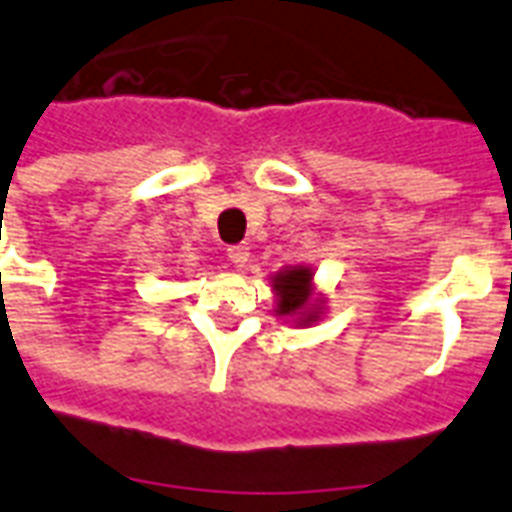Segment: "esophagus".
Masks as SVG:
<instances>
[{
    "mask_svg": "<svg viewBox=\"0 0 512 512\" xmlns=\"http://www.w3.org/2000/svg\"><path fill=\"white\" fill-rule=\"evenodd\" d=\"M248 256H251L248 245H229L227 248V259L232 267H245V264H248Z\"/></svg>",
    "mask_w": 512,
    "mask_h": 512,
    "instance_id": "34e87169",
    "label": "esophagus"
}]
</instances>
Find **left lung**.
I'll return each instance as SVG.
<instances>
[{
    "label": "left lung",
    "mask_w": 512,
    "mask_h": 512,
    "mask_svg": "<svg viewBox=\"0 0 512 512\" xmlns=\"http://www.w3.org/2000/svg\"><path fill=\"white\" fill-rule=\"evenodd\" d=\"M277 291V315H299V323H312V272L307 267H291L277 272L272 280Z\"/></svg>",
    "instance_id": "8db88e82"
}]
</instances>
